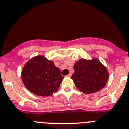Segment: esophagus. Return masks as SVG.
Here are the masks:
<instances>
[{
	"instance_id": "obj_1",
	"label": "esophagus",
	"mask_w": 129,
	"mask_h": 129,
	"mask_svg": "<svg viewBox=\"0 0 129 129\" xmlns=\"http://www.w3.org/2000/svg\"><path fill=\"white\" fill-rule=\"evenodd\" d=\"M71 76H72V74H71V73H69V75H67V77H71Z\"/></svg>"
}]
</instances>
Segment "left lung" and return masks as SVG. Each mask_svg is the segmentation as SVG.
Wrapping results in <instances>:
<instances>
[{"mask_svg":"<svg viewBox=\"0 0 129 129\" xmlns=\"http://www.w3.org/2000/svg\"><path fill=\"white\" fill-rule=\"evenodd\" d=\"M71 78L78 90L85 94L98 92L106 85L109 73L106 67L96 58L80 59L74 65Z\"/></svg>","mask_w":129,"mask_h":129,"instance_id":"8db88e82","label":"left lung"}]
</instances>
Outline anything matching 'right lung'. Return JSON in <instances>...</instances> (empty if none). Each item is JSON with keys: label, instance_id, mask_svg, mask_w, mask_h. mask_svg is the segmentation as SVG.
<instances>
[{"label": "right lung", "instance_id": "obj_1", "mask_svg": "<svg viewBox=\"0 0 129 129\" xmlns=\"http://www.w3.org/2000/svg\"><path fill=\"white\" fill-rule=\"evenodd\" d=\"M21 76L27 90L39 96L56 92L63 79L53 62L41 55L32 58L24 65Z\"/></svg>", "mask_w": 129, "mask_h": 129}]
</instances>
